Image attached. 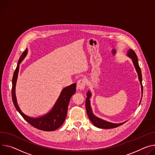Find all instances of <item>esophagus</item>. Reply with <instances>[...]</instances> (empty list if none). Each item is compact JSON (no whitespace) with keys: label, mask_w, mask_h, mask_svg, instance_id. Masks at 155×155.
Returning <instances> with one entry per match:
<instances>
[{"label":"esophagus","mask_w":155,"mask_h":155,"mask_svg":"<svg viewBox=\"0 0 155 155\" xmlns=\"http://www.w3.org/2000/svg\"><path fill=\"white\" fill-rule=\"evenodd\" d=\"M86 81L85 79H81L78 81L77 84V89L78 90H82L85 87Z\"/></svg>","instance_id":"esophagus-1"}]
</instances>
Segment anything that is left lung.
Listing matches in <instances>:
<instances>
[{
  "mask_svg": "<svg viewBox=\"0 0 155 155\" xmlns=\"http://www.w3.org/2000/svg\"><path fill=\"white\" fill-rule=\"evenodd\" d=\"M127 55L128 56L129 58H130L132 61V62L134 64V65L136 71L137 72L138 74V80L140 81V85H141V90H142V95H143V85H142V72L141 70H140V68L139 67L138 65V58L137 56L135 54V52L132 50V49H129L127 52ZM91 93L90 90H88V91L87 93V98L85 100V107H86V110H87V112L88 116L90 119V120L91 121V122L93 124V125L98 128L100 129H113V128H116L117 127H119L121 125H122L123 124H124L125 122H122V123H119V124H116V123H112L106 120H104L102 119H100L99 117H96L93 112L92 110V108L91 107V104H90V97H91ZM142 98L141 100L140 101L139 105L141 103L142 101Z\"/></svg>",
  "mask_w": 155,
  "mask_h": 155,
  "instance_id": "8db88e82",
  "label": "left lung"
}]
</instances>
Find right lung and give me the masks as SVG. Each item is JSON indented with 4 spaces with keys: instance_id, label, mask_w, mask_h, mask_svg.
<instances>
[{
    "instance_id": "right-lung-1",
    "label": "right lung",
    "mask_w": 155,
    "mask_h": 155,
    "mask_svg": "<svg viewBox=\"0 0 155 155\" xmlns=\"http://www.w3.org/2000/svg\"><path fill=\"white\" fill-rule=\"evenodd\" d=\"M28 54V49L23 52L18 60L17 67L13 73L12 78V97L14 106L21 116L34 127L44 131H53L58 129L63 124L67 116L68 103L72 96L76 92V83H73L62 89L58 99L51 110L47 114L38 117H31L25 115L19 107L15 94V87L20 63Z\"/></svg>"
}]
</instances>
